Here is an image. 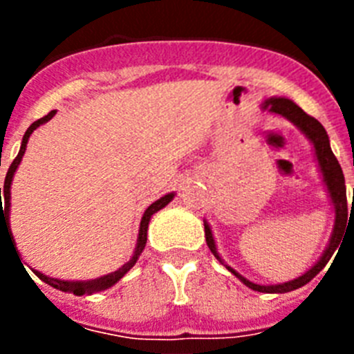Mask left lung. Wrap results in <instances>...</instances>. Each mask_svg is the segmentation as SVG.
I'll use <instances>...</instances> for the list:
<instances>
[{
    "label": "left lung",
    "mask_w": 354,
    "mask_h": 354,
    "mask_svg": "<svg viewBox=\"0 0 354 354\" xmlns=\"http://www.w3.org/2000/svg\"><path fill=\"white\" fill-rule=\"evenodd\" d=\"M264 109H270L273 113L282 115V117L289 118L290 122H294L303 133L310 138V142L314 143V149H315V154H317V161H319V167H321V171H323V177H324V183L328 186V192H330L331 196V202L335 205V228H333V236H331L330 245H328L326 252L324 255L321 257V261L312 268L310 271H306L303 277L296 278L292 282H287V283H278V286H259V283H253L250 280H246L245 277H241L239 273L232 270V268H228V271H232L237 278H239L241 282L245 283L246 287L253 290H259V292H289V290L298 289V287H303L305 283H308L319 271L323 270L324 266L328 264V261L331 259V255L335 253L337 246L340 245V241H342V234L348 227V221L351 220V215L348 214V209H352L354 204V198H353V204L348 205V196H346V183H344V174H342V168H340L339 161L337 158L333 156L330 149V140H328V134L324 131V127L321 126V122L315 120L314 117L310 115H306L299 106L294 104L292 101L289 99H282V97H278V99H268L264 102ZM205 227V241H207V246L209 250L212 252L218 261L221 262L220 255L216 252V245H214V239H212V234H211V228H209L207 223H204Z\"/></svg>",
    "instance_id": "left-lung-1"
}]
</instances>
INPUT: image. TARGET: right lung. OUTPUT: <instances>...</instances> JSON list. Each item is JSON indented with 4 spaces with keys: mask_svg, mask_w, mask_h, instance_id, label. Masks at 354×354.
Here are the masks:
<instances>
[{
    "mask_svg": "<svg viewBox=\"0 0 354 354\" xmlns=\"http://www.w3.org/2000/svg\"><path fill=\"white\" fill-rule=\"evenodd\" d=\"M56 111L53 109V111H49L46 117L39 118L37 122H33L30 127H28V131L24 133L23 136V143H21V150H19L17 158L12 161L10 168H8V171H6V177H5V186L0 187V237H1V228H5L6 232H8V236H12L10 234V227H8V211H10V184H12V177H14V171L17 170L19 162H21V159H23L24 156V150H26V143H28V138H30V134L33 133V131L37 129V127L40 126V124H44V122L51 120L53 115H55ZM3 196L6 198V207H2V203L1 202V196ZM171 198H174V195H165L162 198H159L158 202H154L152 205H149V209H147L145 212H143V218H142V223H140V236H138V245H136V252H134L133 259H131L129 262H126V264L122 266L120 270L115 271V273L111 274H106V277H101L97 278V280H92V282H64V280H56V278H49L46 277V274L39 273V271H35L37 277L42 280V282L49 283L51 287H55V289H60L64 290V292H74L76 296H83L84 292H93V290H102V289H108V287H111L113 283H117L118 280H120L124 274L127 273V271L133 268L134 264H136V261L140 259V255H142L143 248H145V243H147V228H149V221H150V216L154 214V212H158L159 209H162L165 205L168 204V202H171ZM14 239V237H10V241ZM12 245H14V241H12ZM15 250V246H14ZM17 253V252H15ZM19 257V255H17ZM21 261V259H19Z\"/></svg>",
    "mask_w": 354,
    "mask_h": 354,
    "instance_id": "obj_1",
    "label": "right lung"
}]
</instances>
